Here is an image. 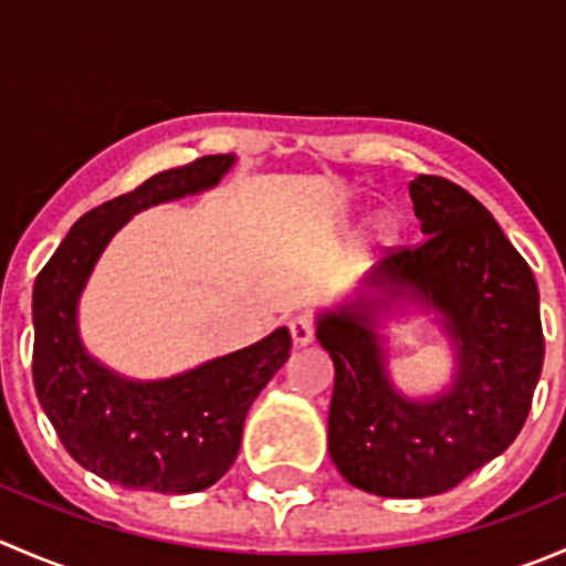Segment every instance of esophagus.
<instances>
[{
    "label": "esophagus",
    "mask_w": 566,
    "mask_h": 566,
    "mask_svg": "<svg viewBox=\"0 0 566 566\" xmlns=\"http://www.w3.org/2000/svg\"><path fill=\"white\" fill-rule=\"evenodd\" d=\"M290 336H293V345H310L315 339V319L310 315H295L290 319Z\"/></svg>",
    "instance_id": "esophagus-1"
}]
</instances>
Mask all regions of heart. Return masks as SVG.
<instances>
[{"instance_id":"heart-1","label":"heart","mask_w":566,"mask_h":566,"mask_svg":"<svg viewBox=\"0 0 566 566\" xmlns=\"http://www.w3.org/2000/svg\"><path fill=\"white\" fill-rule=\"evenodd\" d=\"M391 232H394V230H391V227H386V235H391Z\"/></svg>"}]
</instances>
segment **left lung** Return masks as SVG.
Instances as JSON below:
<instances>
[{"mask_svg":"<svg viewBox=\"0 0 566 566\" xmlns=\"http://www.w3.org/2000/svg\"><path fill=\"white\" fill-rule=\"evenodd\" d=\"M424 241L391 249L356 301L317 315L334 361L328 452L353 488L384 499H424L458 488L499 458L526 424L545 358L539 290L499 221L458 182H410ZM402 297L439 312L459 356L453 386L410 400L392 389L377 312Z\"/></svg>","mask_w":566,"mask_h":566,"instance_id":"left-lung-1","label":"left lung"}]
</instances>
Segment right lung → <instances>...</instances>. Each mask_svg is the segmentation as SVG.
I'll list each match as a JSON object with an SVG mask.
<instances>
[{
  "label": "right lung",
  "instance_id": "1",
  "mask_svg": "<svg viewBox=\"0 0 566 566\" xmlns=\"http://www.w3.org/2000/svg\"><path fill=\"white\" fill-rule=\"evenodd\" d=\"M235 156H205L153 175L134 191L84 213L32 290V380L62 447L106 482L153 493H197L238 458L256 394L290 358L276 328L243 350L164 380H130L93 358L78 336V298L114 232L153 205L213 188Z\"/></svg>",
  "mask_w": 566,
  "mask_h": 566
}]
</instances>
